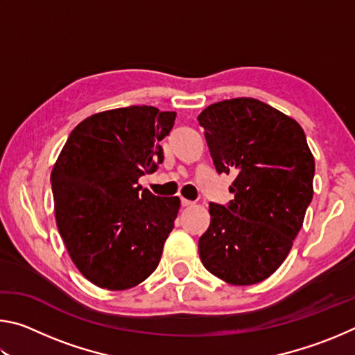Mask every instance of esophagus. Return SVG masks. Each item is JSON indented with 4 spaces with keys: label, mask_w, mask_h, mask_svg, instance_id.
I'll list each match as a JSON object with an SVG mask.
<instances>
[{
    "label": "esophagus",
    "mask_w": 355,
    "mask_h": 355,
    "mask_svg": "<svg viewBox=\"0 0 355 355\" xmlns=\"http://www.w3.org/2000/svg\"><path fill=\"white\" fill-rule=\"evenodd\" d=\"M192 205H194V202H191V200H188V199H183V197H182V207H192Z\"/></svg>",
    "instance_id": "obj_1"
}]
</instances>
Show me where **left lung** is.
<instances>
[{"instance_id": "8db88e82", "label": "left lung", "mask_w": 355, "mask_h": 355, "mask_svg": "<svg viewBox=\"0 0 355 355\" xmlns=\"http://www.w3.org/2000/svg\"><path fill=\"white\" fill-rule=\"evenodd\" d=\"M218 173H233L227 205L209 203L199 255L230 285H254L285 261L313 199L315 159L296 120L255 98L209 105L197 117Z\"/></svg>"}]
</instances>
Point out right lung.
I'll return each mask as SVG.
<instances>
[{"label": "right lung", "mask_w": 355, "mask_h": 355, "mask_svg": "<svg viewBox=\"0 0 355 355\" xmlns=\"http://www.w3.org/2000/svg\"><path fill=\"white\" fill-rule=\"evenodd\" d=\"M177 112L128 106L94 114L71 131L51 172L59 233L94 285L122 291L152 274L173 228L180 199L137 184L163 163L159 141Z\"/></svg>", "instance_id": "right-lung-1"}]
</instances>
